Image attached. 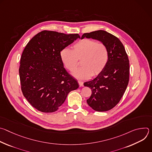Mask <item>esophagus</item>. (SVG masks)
<instances>
[{
  "label": "esophagus",
  "instance_id": "1",
  "mask_svg": "<svg viewBox=\"0 0 152 152\" xmlns=\"http://www.w3.org/2000/svg\"><path fill=\"white\" fill-rule=\"evenodd\" d=\"M78 83H79V85L80 86H82L83 85V82H82V81H80V80H78Z\"/></svg>",
  "mask_w": 152,
  "mask_h": 152
}]
</instances>
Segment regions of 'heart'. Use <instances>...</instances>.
Returning <instances> with one entry per match:
<instances>
[{
  "mask_svg": "<svg viewBox=\"0 0 152 152\" xmlns=\"http://www.w3.org/2000/svg\"><path fill=\"white\" fill-rule=\"evenodd\" d=\"M60 57L65 67L70 72L77 68L78 60H81L82 67L74 72L73 75L79 79H87L103 72L108 62L109 52L103 43L84 38L74 44L72 50H62Z\"/></svg>",
  "mask_w": 152,
  "mask_h": 152,
  "instance_id": "b5f03b06",
  "label": "heart"
}]
</instances>
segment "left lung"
<instances>
[{"label":"left lung","instance_id":"obj_1","mask_svg":"<svg viewBox=\"0 0 152 152\" xmlns=\"http://www.w3.org/2000/svg\"><path fill=\"white\" fill-rule=\"evenodd\" d=\"M85 37L99 40L109 52V59L104 69L95 79L86 82L84 86L91 89L92 94L86 100L94 111L103 112L115 107L123 97L129 80V61L120 40L103 30L85 33Z\"/></svg>","mask_w":152,"mask_h":152}]
</instances>
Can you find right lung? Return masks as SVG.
Returning a JSON list of instances; mask_svg holds the SVG:
<instances>
[{"mask_svg": "<svg viewBox=\"0 0 152 152\" xmlns=\"http://www.w3.org/2000/svg\"><path fill=\"white\" fill-rule=\"evenodd\" d=\"M80 36L42 31L26 46L20 59L19 75L23 94L42 113H53L79 85L64 67L62 50Z\"/></svg>", "mask_w": 152, "mask_h": 152, "instance_id": "right-lung-1", "label": "right lung"}]
</instances>
